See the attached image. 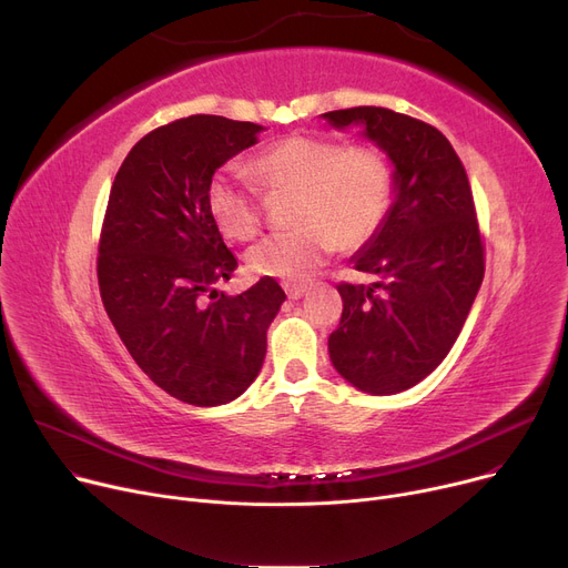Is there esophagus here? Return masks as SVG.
Wrapping results in <instances>:
<instances>
[{
	"label": "esophagus",
	"instance_id": "34e87169",
	"mask_svg": "<svg viewBox=\"0 0 568 568\" xmlns=\"http://www.w3.org/2000/svg\"><path fill=\"white\" fill-rule=\"evenodd\" d=\"M308 292L306 285H285V294L287 300H302V296Z\"/></svg>",
	"mask_w": 568,
	"mask_h": 568
}]
</instances>
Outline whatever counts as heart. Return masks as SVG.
I'll return each mask as SVG.
<instances>
[{
  "instance_id": "1",
  "label": "heart",
  "mask_w": 568,
  "mask_h": 568,
  "mask_svg": "<svg viewBox=\"0 0 568 568\" xmlns=\"http://www.w3.org/2000/svg\"><path fill=\"white\" fill-rule=\"evenodd\" d=\"M268 193L296 191L294 230L264 236L248 253L257 276L287 283L306 281L338 246L359 248L377 232L392 204L389 161L375 146H345L317 135H287L248 163ZM216 227L248 242L262 223V195L236 170L219 172L206 191Z\"/></svg>"
}]
</instances>
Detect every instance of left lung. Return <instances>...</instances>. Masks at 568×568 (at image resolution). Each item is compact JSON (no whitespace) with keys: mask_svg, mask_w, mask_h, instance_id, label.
Instances as JSON below:
<instances>
[{"mask_svg":"<svg viewBox=\"0 0 568 568\" xmlns=\"http://www.w3.org/2000/svg\"><path fill=\"white\" fill-rule=\"evenodd\" d=\"M362 129L394 165V202L352 255L373 285L341 283L343 315L329 336L334 368L371 396L400 394L454 347L484 281V244L465 168L452 142L419 119L362 105L324 112Z\"/></svg>","mask_w":568,"mask_h":568,"instance_id":"obj_1","label":"left lung"}]
</instances>
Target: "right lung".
<instances>
[{"mask_svg":"<svg viewBox=\"0 0 568 568\" xmlns=\"http://www.w3.org/2000/svg\"><path fill=\"white\" fill-rule=\"evenodd\" d=\"M264 129L193 114L146 133L119 168L99 246L101 300L133 362L172 398L216 407L262 371L285 302L274 278L225 294L236 257L209 214L214 172Z\"/></svg>","mask_w":568,"mask_h":568,"instance_id":"1","label":"right lung"}]
</instances>
